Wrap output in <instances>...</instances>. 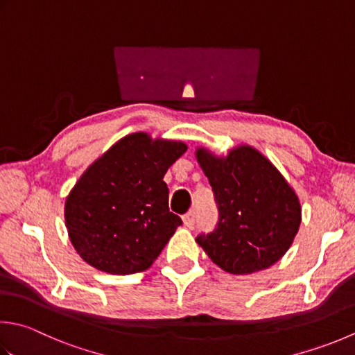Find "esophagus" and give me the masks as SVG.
<instances>
[{
  "instance_id": "esophagus-1",
  "label": "esophagus",
  "mask_w": 355,
  "mask_h": 355,
  "mask_svg": "<svg viewBox=\"0 0 355 355\" xmlns=\"http://www.w3.org/2000/svg\"><path fill=\"white\" fill-rule=\"evenodd\" d=\"M183 225H184L187 229H193V226H196V217H193L192 212L183 215Z\"/></svg>"
}]
</instances>
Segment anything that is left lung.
<instances>
[{
    "label": "left lung",
    "mask_w": 355,
    "mask_h": 355,
    "mask_svg": "<svg viewBox=\"0 0 355 355\" xmlns=\"http://www.w3.org/2000/svg\"><path fill=\"white\" fill-rule=\"evenodd\" d=\"M220 218L215 231L198 235L207 257L229 274H252L275 265L293 245L302 223L295 191L269 159L249 144L226 155L197 148Z\"/></svg>",
    "instance_id": "obj_1"
}]
</instances>
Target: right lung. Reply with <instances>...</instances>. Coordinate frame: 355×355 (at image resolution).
<instances>
[{"label":"right lung","instance_id":"right-lung-1","mask_svg":"<svg viewBox=\"0 0 355 355\" xmlns=\"http://www.w3.org/2000/svg\"><path fill=\"white\" fill-rule=\"evenodd\" d=\"M187 149L183 141L135 132L96 158L69 192L64 220L75 251L103 272L149 269L182 225L169 212L164 173Z\"/></svg>","mask_w":355,"mask_h":355}]
</instances>
